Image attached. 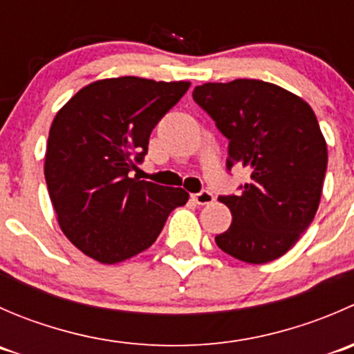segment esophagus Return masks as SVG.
<instances>
[{
	"mask_svg": "<svg viewBox=\"0 0 354 354\" xmlns=\"http://www.w3.org/2000/svg\"><path fill=\"white\" fill-rule=\"evenodd\" d=\"M192 200H194L195 203H198V205H209V203L214 202V195L210 194V192L203 190L200 192V194L192 195Z\"/></svg>",
	"mask_w": 354,
	"mask_h": 354,
	"instance_id": "1",
	"label": "esophagus"
}]
</instances>
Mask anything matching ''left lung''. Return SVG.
<instances>
[{"label": "left lung", "mask_w": 354, "mask_h": 354, "mask_svg": "<svg viewBox=\"0 0 354 354\" xmlns=\"http://www.w3.org/2000/svg\"><path fill=\"white\" fill-rule=\"evenodd\" d=\"M194 99L230 140L227 169H250L241 195L219 197L233 223L217 246L246 263L279 259L312 224L322 195L327 144L315 113L292 92L253 78L197 85Z\"/></svg>", "instance_id": "obj_1"}]
</instances>
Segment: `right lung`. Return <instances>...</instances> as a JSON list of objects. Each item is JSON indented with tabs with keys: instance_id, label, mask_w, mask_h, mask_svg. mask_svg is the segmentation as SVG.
I'll list each match as a JSON object with an SVG mask.
<instances>
[{
	"instance_id": "obj_1",
	"label": "right lung",
	"mask_w": 354,
	"mask_h": 354,
	"mask_svg": "<svg viewBox=\"0 0 354 354\" xmlns=\"http://www.w3.org/2000/svg\"><path fill=\"white\" fill-rule=\"evenodd\" d=\"M190 82L118 77L92 82L56 113L44 176L56 219L82 253L118 263L147 250L171 210L187 203L183 188L130 178L147 154L149 137Z\"/></svg>"
}]
</instances>
